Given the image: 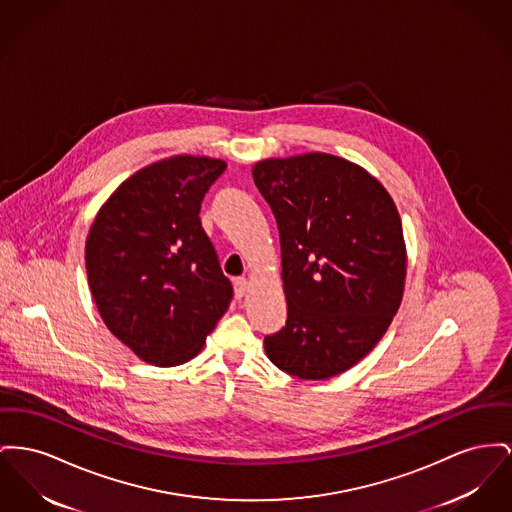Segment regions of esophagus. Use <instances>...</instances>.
Wrapping results in <instances>:
<instances>
[{
    "mask_svg": "<svg viewBox=\"0 0 512 512\" xmlns=\"http://www.w3.org/2000/svg\"><path fill=\"white\" fill-rule=\"evenodd\" d=\"M249 288H251V282L247 280V278H238L236 282H234V290H236V298H245V294L249 292Z\"/></svg>",
    "mask_w": 512,
    "mask_h": 512,
    "instance_id": "1",
    "label": "esophagus"
}]
</instances>
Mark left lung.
<instances>
[{
    "label": "left lung",
    "instance_id": "8db88e82",
    "mask_svg": "<svg viewBox=\"0 0 512 512\" xmlns=\"http://www.w3.org/2000/svg\"><path fill=\"white\" fill-rule=\"evenodd\" d=\"M253 180L278 224L288 303L265 352L288 375L331 379L375 348L402 303L400 214L381 181L327 152L259 160Z\"/></svg>",
    "mask_w": 512,
    "mask_h": 512
}]
</instances>
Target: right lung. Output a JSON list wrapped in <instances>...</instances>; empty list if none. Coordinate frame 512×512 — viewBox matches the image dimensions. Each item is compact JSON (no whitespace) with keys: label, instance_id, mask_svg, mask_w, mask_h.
Returning a JSON list of instances; mask_svg holds the SVG:
<instances>
[{"label":"right lung","instance_id":"add662e5","mask_svg":"<svg viewBox=\"0 0 512 512\" xmlns=\"http://www.w3.org/2000/svg\"><path fill=\"white\" fill-rule=\"evenodd\" d=\"M226 162L176 154L137 170L96 212L85 265L98 313L139 360L195 358L232 300L201 226V203Z\"/></svg>","mask_w":512,"mask_h":512}]
</instances>
